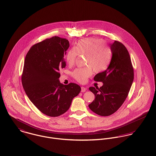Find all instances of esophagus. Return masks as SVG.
I'll list each match as a JSON object with an SVG mask.
<instances>
[{"label": "esophagus", "mask_w": 156, "mask_h": 156, "mask_svg": "<svg viewBox=\"0 0 156 156\" xmlns=\"http://www.w3.org/2000/svg\"><path fill=\"white\" fill-rule=\"evenodd\" d=\"M87 90V89L86 88L83 87H81V92H85Z\"/></svg>", "instance_id": "1"}]
</instances>
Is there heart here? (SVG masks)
<instances>
[{"label":"heart","instance_id":"1","mask_svg":"<svg viewBox=\"0 0 156 156\" xmlns=\"http://www.w3.org/2000/svg\"><path fill=\"white\" fill-rule=\"evenodd\" d=\"M78 55H85V64L88 67L76 69L72 76L80 83H85L92 74L93 69L95 72L105 70L109 64L111 52L105 41L98 38H88L79 40L74 47L67 52L66 60L69 66H73Z\"/></svg>","mask_w":156,"mask_h":156}]
</instances>
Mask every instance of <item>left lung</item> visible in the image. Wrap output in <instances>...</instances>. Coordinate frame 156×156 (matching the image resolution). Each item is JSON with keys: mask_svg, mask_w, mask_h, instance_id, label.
<instances>
[{"mask_svg": "<svg viewBox=\"0 0 156 156\" xmlns=\"http://www.w3.org/2000/svg\"><path fill=\"white\" fill-rule=\"evenodd\" d=\"M110 45L112 57L109 67L94 78L95 81L101 82L103 85L100 88H89L95 97L89 108L103 116L111 115L122 106L134 79L133 68L126 47L118 41Z\"/></svg>", "mask_w": 156, "mask_h": 156, "instance_id": "left-lung-1", "label": "left lung"}]
</instances>
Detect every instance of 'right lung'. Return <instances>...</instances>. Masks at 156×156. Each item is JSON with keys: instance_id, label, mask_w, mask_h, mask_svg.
Instances as JSON below:
<instances>
[{"instance_id": "1", "label": "right lung", "mask_w": 156, "mask_h": 156, "mask_svg": "<svg viewBox=\"0 0 156 156\" xmlns=\"http://www.w3.org/2000/svg\"><path fill=\"white\" fill-rule=\"evenodd\" d=\"M69 46L67 39L55 36L32 45L24 59L23 88L37 108L49 116L66 112L81 90L76 83L64 85L59 80V71L66 66L64 57Z\"/></svg>"}]
</instances>
